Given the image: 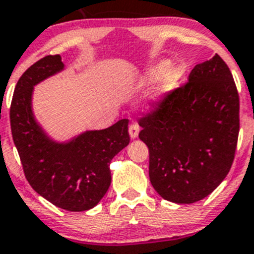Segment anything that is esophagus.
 Returning <instances> with one entry per match:
<instances>
[{
	"label": "esophagus",
	"instance_id": "34e87169",
	"mask_svg": "<svg viewBox=\"0 0 254 254\" xmlns=\"http://www.w3.org/2000/svg\"><path fill=\"white\" fill-rule=\"evenodd\" d=\"M138 134H139V127H138V124H135V123L130 124L129 127L130 138H131V139H135V138H138Z\"/></svg>",
	"mask_w": 254,
	"mask_h": 254
}]
</instances>
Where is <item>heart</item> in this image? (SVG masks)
Segmentation results:
<instances>
[{
  "instance_id": "b5f03b06",
  "label": "heart",
  "mask_w": 254,
  "mask_h": 254,
  "mask_svg": "<svg viewBox=\"0 0 254 254\" xmlns=\"http://www.w3.org/2000/svg\"><path fill=\"white\" fill-rule=\"evenodd\" d=\"M187 75V66L183 63L170 64L169 60H161L151 66L142 76L143 84H151L158 80L154 94L156 102H162L175 92Z\"/></svg>"
}]
</instances>
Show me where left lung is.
Instances as JSON below:
<instances>
[{"label": "left lung", "mask_w": 254, "mask_h": 254, "mask_svg": "<svg viewBox=\"0 0 254 254\" xmlns=\"http://www.w3.org/2000/svg\"><path fill=\"white\" fill-rule=\"evenodd\" d=\"M188 80L139 120L154 190L180 204L203 199L221 184L239 134V94L221 57L194 66Z\"/></svg>", "instance_id": "8db88e82"}]
</instances>
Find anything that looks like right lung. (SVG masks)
<instances>
[{"label":"right lung","mask_w":254,"mask_h":254,"mask_svg":"<svg viewBox=\"0 0 254 254\" xmlns=\"http://www.w3.org/2000/svg\"><path fill=\"white\" fill-rule=\"evenodd\" d=\"M64 67L60 55H50L21 75L11 101V133L30 187L56 207L81 212L93 208L109 190L110 162L130 142L129 120L87 130L67 142L51 139L33 114V90Z\"/></svg>","instance_id":"right-lung-1"}]
</instances>
